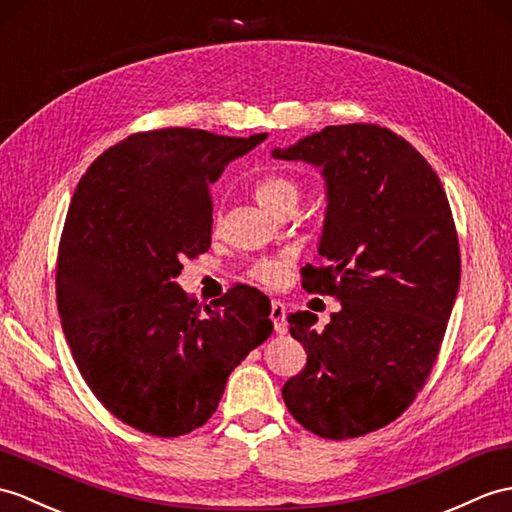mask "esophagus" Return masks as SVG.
I'll list each match as a JSON object with an SVG mask.
<instances>
[{"instance_id":"34e87169","label":"esophagus","mask_w":512,"mask_h":512,"mask_svg":"<svg viewBox=\"0 0 512 512\" xmlns=\"http://www.w3.org/2000/svg\"><path fill=\"white\" fill-rule=\"evenodd\" d=\"M270 318H272V323H275L277 334H285V331H288V320H285V305L281 301H272Z\"/></svg>"}]
</instances>
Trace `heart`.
Returning a JSON list of instances; mask_svg holds the SVG:
<instances>
[{"mask_svg": "<svg viewBox=\"0 0 512 512\" xmlns=\"http://www.w3.org/2000/svg\"><path fill=\"white\" fill-rule=\"evenodd\" d=\"M255 198L261 207L270 213H281L285 209H296L301 198V187L296 185L294 178L283 176V174H272L261 178L255 185ZM285 270V259L279 257H268L259 259L253 266V277L261 283H277L283 277Z\"/></svg>", "mask_w": 512, "mask_h": 512, "instance_id": "obj_1", "label": "heart"}]
</instances>
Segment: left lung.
Wrapping results in <instances>:
<instances>
[{"mask_svg": "<svg viewBox=\"0 0 512 512\" xmlns=\"http://www.w3.org/2000/svg\"><path fill=\"white\" fill-rule=\"evenodd\" d=\"M275 159L325 181L318 261L303 288L334 294L325 329L288 316L307 364L281 395L305 430L331 441L395 421L425 384L460 285L458 235L441 178L406 139L373 124L327 126Z\"/></svg>", "mask_w": 512, "mask_h": 512, "instance_id": "1", "label": "left lung"}]
</instances>
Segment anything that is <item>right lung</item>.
<instances>
[{
  "label": "right lung",
  "instance_id": "right-lung-1",
  "mask_svg": "<svg viewBox=\"0 0 512 512\" xmlns=\"http://www.w3.org/2000/svg\"><path fill=\"white\" fill-rule=\"evenodd\" d=\"M264 139L130 135L93 161L71 198L58 316L93 395L139 432L170 438L205 425L233 368L275 329L255 288L202 307L176 283L181 261L211 246L209 185Z\"/></svg>",
  "mask_w": 512,
  "mask_h": 512
}]
</instances>
